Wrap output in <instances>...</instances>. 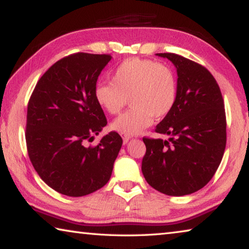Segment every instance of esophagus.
<instances>
[{
  "label": "esophagus",
  "instance_id": "34e87169",
  "mask_svg": "<svg viewBox=\"0 0 249 249\" xmlns=\"http://www.w3.org/2000/svg\"><path fill=\"white\" fill-rule=\"evenodd\" d=\"M129 140H130V136H128V135H124V136H123V142H124V144H127Z\"/></svg>",
  "mask_w": 249,
  "mask_h": 249
}]
</instances>
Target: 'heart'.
Instances as JSON below:
<instances>
[{
  "label": "heart",
  "instance_id": "obj_1",
  "mask_svg": "<svg viewBox=\"0 0 249 249\" xmlns=\"http://www.w3.org/2000/svg\"><path fill=\"white\" fill-rule=\"evenodd\" d=\"M177 79L171 68L154 60L128 58L112 73V82L99 83L94 99L101 108L115 115L130 100L127 111L113 121L111 127L124 135L142 133L153 117L162 119L174 108Z\"/></svg>",
  "mask_w": 249,
  "mask_h": 249
}]
</instances>
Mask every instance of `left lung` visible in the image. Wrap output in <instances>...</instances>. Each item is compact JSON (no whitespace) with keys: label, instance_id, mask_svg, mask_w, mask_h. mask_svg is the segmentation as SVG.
Wrapping results in <instances>:
<instances>
[{"label":"left lung","instance_id":"obj_1","mask_svg":"<svg viewBox=\"0 0 249 249\" xmlns=\"http://www.w3.org/2000/svg\"><path fill=\"white\" fill-rule=\"evenodd\" d=\"M177 68L174 108L156 126L168 141L142 138V171L149 185L167 196H187L212 179L224 155L226 116L216 80L205 67L179 54L157 53Z\"/></svg>","mask_w":249,"mask_h":249}]
</instances>
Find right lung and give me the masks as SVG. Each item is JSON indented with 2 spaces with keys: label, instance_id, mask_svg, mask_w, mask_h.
<instances>
[{
  "label": "right lung",
  "instance_id": "add662e5",
  "mask_svg": "<svg viewBox=\"0 0 249 249\" xmlns=\"http://www.w3.org/2000/svg\"><path fill=\"white\" fill-rule=\"evenodd\" d=\"M111 58L77 53L60 59L38 80L28 101V157L41 180L61 195H90L111 178L122 137L111 132L96 146H86L107 124L94 88Z\"/></svg>",
  "mask_w": 249,
  "mask_h": 249
}]
</instances>
